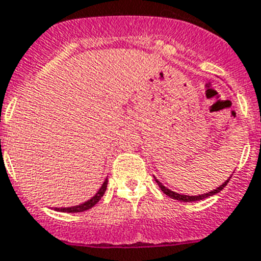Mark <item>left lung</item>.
Segmentation results:
<instances>
[{
    "instance_id": "obj_1",
    "label": "left lung",
    "mask_w": 261,
    "mask_h": 261,
    "mask_svg": "<svg viewBox=\"0 0 261 261\" xmlns=\"http://www.w3.org/2000/svg\"><path fill=\"white\" fill-rule=\"evenodd\" d=\"M229 178H231V177H229ZM229 178H228L227 181H224L223 184L220 185V187H217L216 189H213V191H211V192L204 193V195H199V196L180 195V193L173 192V191H171V189H168L167 187L161 184V182L159 181V180H157L156 177H154V180H156V182H157V184H159V187H160L161 191H163V192H164L167 196H169V197H172V199H174V200H178V201H182V203H191V201H199V200L206 199V197H210V196H213V195H216V193H219L221 191V189H224V187L227 185V182L229 181Z\"/></svg>"
}]
</instances>
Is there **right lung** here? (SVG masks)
<instances>
[{
	"label": "right lung",
	"mask_w": 261,
	"mask_h": 261,
	"mask_svg": "<svg viewBox=\"0 0 261 261\" xmlns=\"http://www.w3.org/2000/svg\"><path fill=\"white\" fill-rule=\"evenodd\" d=\"M107 185H108V178H105V181L102 182V185H101V188L97 191L96 195L92 197L90 200H88V201H85V203L80 204V205H74V206H69V208H56V211H58V212H69V213H76V212H84V211H88L90 210L92 206L96 205L98 201L101 200V197L104 196L105 191H107Z\"/></svg>",
	"instance_id": "right-lung-1"
}]
</instances>
